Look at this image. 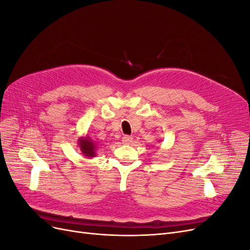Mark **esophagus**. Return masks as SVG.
<instances>
[{"mask_svg": "<svg viewBox=\"0 0 250 250\" xmlns=\"http://www.w3.org/2000/svg\"><path fill=\"white\" fill-rule=\"evenodd\" d=\"M132 137L131 135H124V137L122 138V142L124 143V144H129V143H131L132 142Z\"/></svg>", "mask_w": 250, "mask_h": 250, "instance_id": "obj_1", "label": "esophagus"}]
</instances>
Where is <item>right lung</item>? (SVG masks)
<instances>
[{"label":"right lung","instance_id":"right-lung-1","mask_svg":"<svg viewBox=\"0 0 250 250\" xmlns=\"http://www.w3.org/2000/svg\"><path fill=\"white\" fill-rule=\"evenodd\" d=\"M79 145H80V149L82 151V153H84V155H86L88 157H93L96 154L95 153V144L89 139H87V138L80 139Z\"/></svg>","mask_w":250,"mask_h":250}]
</instances>
